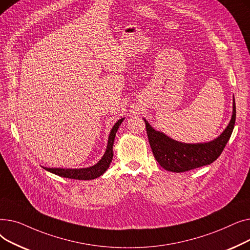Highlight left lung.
<instances>
[{"label":"left lung","instance_id":"left-lung-1","mask_svg":"<svg viewBox=\"0 0 250 250\" xmlns=\"http://www.w3.org/2000/svg\"><path fill=\"white\" fill-rule=\"evenodd\" d=\"M236 120V106L233 99L231 121L217 139L208 143L187 144L169 138L162 132L155 130L144 118L147 135L155 159L161 167L171 172H185L213 163L224 150L228 143Z\"/></svg>","mask_w":250,"mask_h":250}]
</instances>
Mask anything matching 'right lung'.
Masks as SVG:
<instances>
[{"label":"right lung","mask_w":250,"mask_h":250,"mask_svg":"<svg viewBox=\"0 0 250 250\" xmlns=\"http://www.w3.org/2000/svg\"><path fill=\"white\" fill-rule=\"evenodd\" d=\"M125 118H121L120 121H117L113 127L110 130V134L108 137V143L106 151H105L102 158L93 166L87 167V168H79V169H64V168H47L43 167L46 171H49L56 175L65 177V178H71V179H78V180H90V179H95L99 176H101L106 170L108 169L112 157H113V142L115 139V134L117 132L118 127H120L121 124Z\"/></svg>","instance_id":"obj_1"}]
</instances>
